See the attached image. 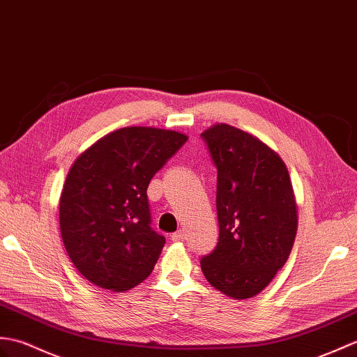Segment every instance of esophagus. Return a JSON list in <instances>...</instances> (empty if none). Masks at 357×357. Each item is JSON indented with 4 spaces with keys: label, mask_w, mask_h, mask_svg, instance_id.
<instances>
[{
    "label": "esophagus",
    "mask_w": 357,
    "mask_h": 357,
    "mask_svg": "<svg viewBox=\"0 0 357 357\" xmlns=\"http://www.w3.org/2000/svg\"><path fill=\"white\" fill-rule=\"evenodd\" d=\"M184 238H185V234H184V231H182V229H179V231H176V233L172 234L173 242H182Z\"/></svg>",
    "instance_id": "1"
}]
</instances>
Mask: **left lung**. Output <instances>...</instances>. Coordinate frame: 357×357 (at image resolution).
<instances>
[{
  "label": "left lung",
  "mask_w": 357,
  "mask_h": 357,
  "mask_svg": "<svg viewBox=\"0 0 357 357\" xmlns=\"http://www.w3.org/2000/svg\"><path fill=\"white\" fill-rule=\"evenodd\" d=\"M218 169L219 238L201 259L208 283L237 300L260 294L284 266L296 234V204L283 160L229 124L201 134Z\"/></svg>",
  "instance_id": "8db88e82"
}]
</instances>
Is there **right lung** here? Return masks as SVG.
<instances>
[{
  "label": "right lung",
  "instance_id": "add662e5",
  "mask_svg": "<svg viewBox=\"0 0 357 357\" xmlns=\"http://www.w3.org/2000/svg\"><path fill=\"white\" fill-rule=\"evenodd\" d=\"M187 141L156 128H123L74 161L59 204L71 261L88 281L112 292L141 283L165 238L152 228L149 182Z\"/></svg>",
  "mask_w": 357,
  "mask_h": 357
}]
</instances>
